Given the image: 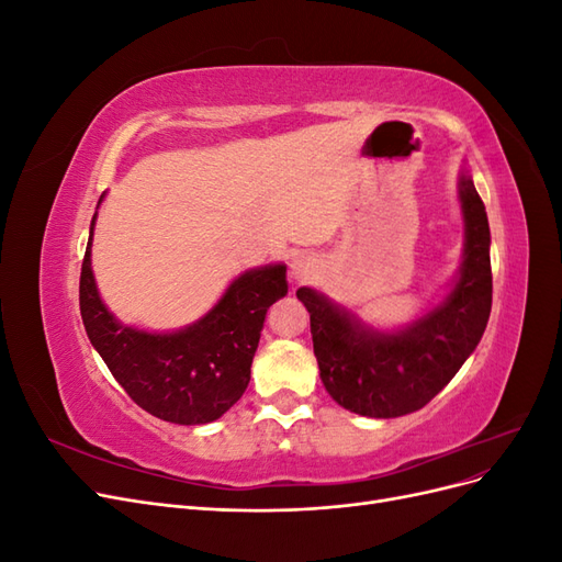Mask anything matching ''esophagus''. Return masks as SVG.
I'll use <instances>...</instances> for the list:
<instances>
[{"label": "esophagus", "mask_w": 562, "mask_h": 562, "mask_svg": "<svg viewBox=\"0 0 562 562\" xmlns=\"http://www.w3.org/2000/svg\"><path fill=\"white\" fill-rule=\"evenodd\" d=\"M321 274V260L312 252H300L291 260V279L295 283H310Z\"/></svg>", "instance_id": "1"}]
</instances>
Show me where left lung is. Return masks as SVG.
I'll list each match as a JSON object with an SVG mask.
<instances>
[{"mask_svg": "<svg viewBox=\"0 0 562 562\" xmlns=\"http://www.w3.org/2000/svg\"><path fill=\"white\" fill-rule=\"evenodd\" d=\"M457 199L464 220L462 265L448 293L407 326L375 328L316 288L297 291L310 312L321 382L345 411L375 419L411 415L479 347L492 310L490 225L467 168L457 180Z\"/></svg>", "mask_w": 562, "mask_h": 562, "instance_id": "8db88e82", "label": "left lung"}]
</instances>
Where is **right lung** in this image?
<instances>
[{
	"mask_svg": "<svg viewBox=\"0 0 562 562\" xmlns=\"http://www.w3.org/2000/svg\"><path fill=\"white\" fill-rule=\"evenodd\" d=\"M95 217L79 279L81 321L93 349L149 415L184 427L220 419L250 382L267 310L288 293L285 265L246 269L190 326L166 333L143 330L119 321L98 293L91 267Z\"/></svg>",
	"mask_w": 562,
	"mask_h": 562,
	"instance_id": "right-lung-1",
	"label": "right lung"
}]
</instances>
